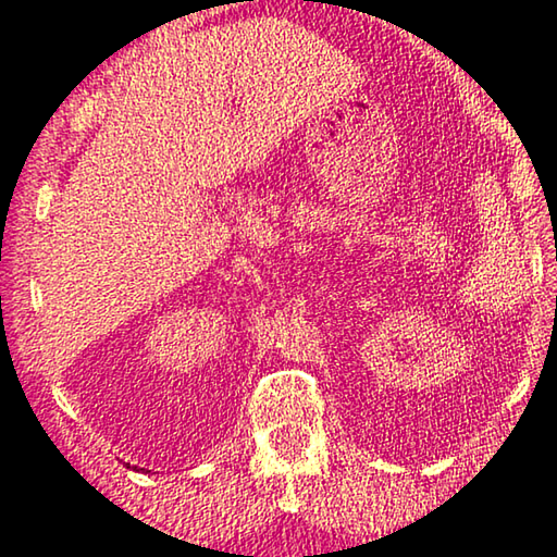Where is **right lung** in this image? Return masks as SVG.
<instances>
[{"instance_id": "right-lung-1", "label": "right lung", "mask_w": 557, "mask_h": 557, "mask_svg": "<svg viewBox=\"0 0 557 557\" xmlns=\"http://www.w3.org/2000/svg\"><path fill=\"white\" fill-rule=\"evenodd\" d=\"M126 468L129 470H139V473H151V470H147V468H139V466H132V463H124Z\"/></svg>"}]
</instances>
